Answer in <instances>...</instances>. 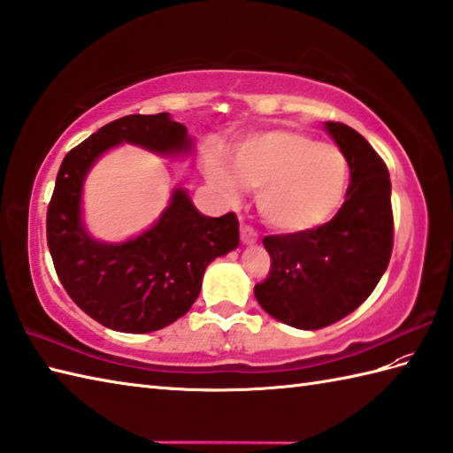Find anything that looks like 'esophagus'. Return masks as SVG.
Returning a JSON list of instances; mask_svg holds the SVG:
<instances>
[{
	"label": "esophagus",
	"mask_w": 453,
	"mask_h": 453,
	"mask_svg": "<svg viewBox=\"0 0 453 453\" xmlns=\"http://www.w3.org/2000/svg\"><path fill=\"white\" fill-rule=\"evenodd\" d=\"M257 232L253 227H249V226H242V242L245 243V245H253L255 242H257Z\"/></svg>",
	"instance_id": "obj_1"
}]
</instances>
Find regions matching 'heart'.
I'll return each mask as SVG.
<instances>
[{
    "label": "heart",
    "mask_w": 453,
    "mask_h": 453,
    "mask_svg": "<svg viewBox=\"0 0 453 453\" xmlns=\"http://www.w3.org/2000/svg\"><path fill=\"white\" fill-rule=\"evenodd\" d=\"M208 180L226 198L242 185L257 188V208L268 226L305 234L325 226L349 192L350 167L344 153L292 128L257 132L229 151V165L210 157Z\"/></svg>",
    "instance_id": "1"
}]
</instances>
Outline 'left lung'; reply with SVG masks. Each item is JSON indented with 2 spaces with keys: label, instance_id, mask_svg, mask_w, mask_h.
Returning <instances> with one entry per match:
<instances>
[{
  "label": "left lung",
  "instance_id": "obj_1",
  "mask_svg": "<svg viewBox=\"0 0 453 453\" xmlns=\"http://www.w3.org/2000/svg\"><path fill=\"white\" fill-rule=\"evenodd\" d=\"M325 130L350 167L344 204L313 232L265 237L271 273L255 286L257 302L268 315L303 331L341 321L368 300L393 249L386 163L346 124L325 122Z\"/></svg>",
  "mask_w": 453,
  "mask_h": 453
}]
</instances>
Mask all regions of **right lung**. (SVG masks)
Instances as JSON below:
<instances>
[{
  "label": "right lung",
  "instance_id": "1",
  "mask_svg": "<svg viewBox=\"0 0 453 453\" xmlns=\"http://www.w3.org/2000/svg\"><path fill=\"white\" fill-rule=\"evenodd\" d=\"M120 143L182 157L195 142L169 112L130 114L99 128L62 161L46 239L56 274L80 310L112 331L151 333L190 310L206 266L237 249L239 221L234 211L200 214L179 187L146 232L119 243L95 239L83 221V182L103 153Z\"/></svg>",
  "mask_w": 453,
  "mask_h": 453
}]
</instances>
